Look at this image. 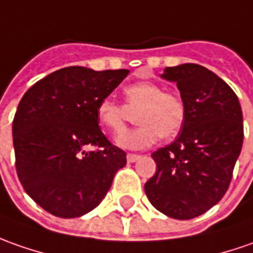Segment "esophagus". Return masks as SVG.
I'll list each match as a JSON object with an SVG mask.
<instances>
[{"label": "esophagus", "instance_id": "obj_1", "mask_svg": "<svg viewBox=\"0 0 253 253\" xmlns=\"http://www.w3.org/2000/svg\"><path fill=\"white\" fill-rule=\"evenodd\" d=\"M139 159H140V156H139V154L129 153L128 156H126V160H128V163H135L136 160H139Z\"/></svg>", "mask_w": 253, "mask_h": 253}]
</instances>
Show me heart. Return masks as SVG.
I'll list each match as a JSON object with an SVG mask.
<instances>
[{
	"label": "heart",
	"mask_w": 253,
	"mask_h": 253,
	"mask_svg": "<svg viewBox=\"0 0 253 253\" xmlns=\"http://www.w3.org/2000/svg\"><path fill=\"white\" fill-rule=\"evenodd\" d=\"M125 106L138 108L135 121L136 128L123 132L117 143L130 150H140L154 145L159 139H171L182 129L186 118L184 99L175 91L164 90L160 83L136 82L124 87ZM99 124L113 133L125 128L126 111L111 99H101L96 108Z\"/></svg>",
	"instance_id": "b5f03b06"
}]
</instances>
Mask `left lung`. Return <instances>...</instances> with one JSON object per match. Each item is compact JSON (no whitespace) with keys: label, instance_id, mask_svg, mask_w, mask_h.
Masks as SVG:
<instances>
[{"label":"left lung","instance_id":"1","mask_svg":"<svg viewBox=\"0 0 253 253\" xmlns=\"http://www.w3.org/2000/svg\"><path fill=\"white\" fill-rule=\"evenodd\" d=\"M162 78L177 83L186 118L177 139L152 154L157 170L145 192L166 216L189 220L213 208L230 186L244 140L241 106L221 78L198 64L166 68Z\"/></svg>","mask_w":253,"mask_h":253}]
</instances>
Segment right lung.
Instances as JSON below:
<instances>
[{
  "instance_id": "obj_1",
  "label": "right lung",
  "mask_w": 253,
  "mask_h": 253,
  "mask_svg": "<svg viewBox=\"0 0 253 253\" xmlns=\"http://www.w3.org/2000/svg\"><path fill=\"white\" fill-rule=\"evenodd\" d=\"M128 69H58L36 82L12 123L15 166L23 189L57 217L89 213L108 192L126 153L99 128L96 108ZM89 146L94 151H86Z\"/></svg>"
}]
</instances>
